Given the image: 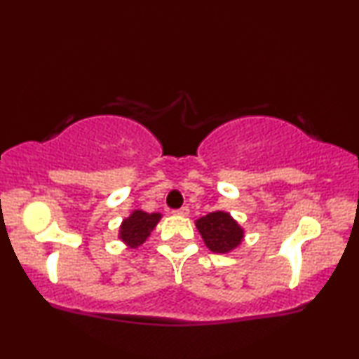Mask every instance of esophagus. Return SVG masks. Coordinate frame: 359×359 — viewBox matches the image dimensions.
I'll list each match as a JSON object with an SVG mask.
<instances>
[{
	"mask_svg": "<svg viewBox=\"0 0 359 359\" xmlns=\"http://www.w3.org/2000/svg\"><path fill=\"white\" fill-rule=\"evenodd\" d=\"M173 214H176V215H183V217H184V215L189 214L188 205H183V208H180V209H175Z\"/></svg>",
	"mask_w": 359,
	"mask_h": 359,
	"instance_id": "esophagus-1",
	"label": "esophagus"
}]
</instances>
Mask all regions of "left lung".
Segmentation results:
<instances>
[{
  "mask_svg": "<svg viewBox=\"0 0 359 359\" xmlns=\"http://www.w3.org/2000/svg\"><path fill=\"white\" fill-rule=\"evenodd\" d=\"M204 243L214 253H227L242 242L243 230L227 212H210L196 220Z\"/></svg>",
  "mask_w": 359,
  "mask_h": 359,
  "instance_id": "1",
  "label": "left lung"
}]
</instances>
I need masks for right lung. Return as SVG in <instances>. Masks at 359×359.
<instances>
[{
  "label": "right lung",
  "mask_w": 359,
  "mask_h": 359,
  "mask_svg": "<svg viewBox=\"0 0 359 359\" xmlns=\"http://www.w3.org/2000/svg\"><path fill=\"white\" fill-rule=\"evenodd\" d=\"M161 215L160 214H147L144 210H134L130 217H127L121 225L119 237L129 245L130 248H135L142 245L149 237L151 230L155 229Z\"/></svg>",
  "instance_id": "1"
}]
</instances>
